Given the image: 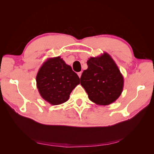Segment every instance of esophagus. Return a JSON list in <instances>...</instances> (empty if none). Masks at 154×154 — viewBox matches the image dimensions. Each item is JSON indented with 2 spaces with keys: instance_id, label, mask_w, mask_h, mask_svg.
<instances>
[{
  "instance_id": "esophagus-1",
  "label": "esophagus",
  "mask_w": 154,
  "mask_h": 154,
  "mask_svg": "<svg viewBox=\"0 0 154 154\" xmlns=\"http://www.w3.org/2000/svg\"><path fill=\"white\" fill-rule=\"evenodd\" d=\"M78 75L79 78H80V77H81V76H82V72H78Z\"/></svg>"
}]
</instances>
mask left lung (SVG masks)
<instances>
[{"mask_svg":"<svg viewBox=\"0 0 154 154\" xmlns=\"http://www.w3.org/2000/svg\"><path fill=\"white\" fill-rule=\"evenodd\" d=\"M87 64L88 68L82 74L80 83L88 98L99 105L113 103L122 94L124 84L117 65L106 53L90 58Z\"/></svg>","mask_w":154,"mask_h":154,"instance_id":"8db88e82","label":"left lung"}]
</instances>
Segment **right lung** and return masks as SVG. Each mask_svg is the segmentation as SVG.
<instances>
[{
  "label": "right lung",
  "mask_w": 154,
  "mask_h": 154,
  "mask_svg": "<svg viewBox=\"0 0 154 154\" xmlns=\"http://www.w3.org/2000/svg\"><path fill=\"white\" fill-rule=\"evenodd\" d=\"M36 86L40 96L51 105L66 102L80 78L60 57L48 59L37 73Z\"/></svg>",
  "instance_id": "right-lung-1"
}]
</instances>
